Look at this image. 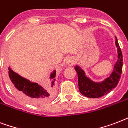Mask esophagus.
<instances>
[{"label":"esophagus","instance_id":"esophagus-1","mask_svg":"<svg viewBox=\"0 0 128 128\" xmlns=\"http://www.w3.org/2000/svg\"><path fill=\"white\" fill-rule=\"evenodd\" d=\"M66 63H67V65H73V63H74V59L73 58H71V57H69L66 60Z\"/></svg>","mask_w":128,"mask_h":128}]
</instances>
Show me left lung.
<instances>
[{"mask_svg":"<svg viewBox=\"0 0 128 128\" xmlns=\"http://www.w3.org/2000/svg\"><path fill=\"white\" fill-rule=\"evenodd\" d=\"M116 45L118 48V61L114 66L112 73L108 78L101 82H96L87 77L85 71L78 65L75 67L78 75V86L80 93L86 97L98 98L106 95L118 84L122 71L123 57L118 41L116 37Z\"/></svg>","mask_w":128,"mask_h":128,"instance_id":"left-lung-1","label":"left lung"}]
</instances>
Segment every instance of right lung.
<instances>
[{
	"instance_id": "right-lung-1",
	"label": "right lung",
	"mask_w": 128,
	"mask_h": 128,
	"mask_svg": "<svg viewBox=\"0 0 128 128\" xmlns=\"http://www.w3.org/2000/svg\"><path fill=\"white\" fill-rule=\"evenodd\" d=\"M8 76L10 87L16 96L24 102L32 105H40L53 99L54 96L56 70L50 74L51 85L48 90L37 83L22 77L8 67Z\"/></svg>"
}]
</instances>
